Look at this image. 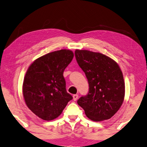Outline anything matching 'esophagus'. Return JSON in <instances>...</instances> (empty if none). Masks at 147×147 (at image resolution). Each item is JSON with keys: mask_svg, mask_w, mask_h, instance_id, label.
Segmentation results:
<instances>
[{"mask_svg": "<svg viewBox=\"0 0 147 147\" xmlns=\"http://www.w3.org/2000/svg\"><path fill=\"white\" fill-rule=\"evenodd\" d=\"M78 99V94H74L73 96V100L74 101H76Z\"/></svg>", "mask_w": 147, "mask_h": 147, "instance_id": "34e87169", "label": "esophagus"}]
</instances>
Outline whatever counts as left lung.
Returning a JSON list of instances; mask_svg holds the SVG:
<instances>
[{
    "mask_svg": "<svg viewBox=\"0 0 147 147\" xmlns=\"http://www.w3.org/2000/svg\"><path fill=\"white\" fill-rule=\"evenodd\" d=\"M75 55L89 84L88 94L79 98L78 105L93 121L111 119L124 100L125 83L121 68L113 59L100 53L76 49Z\"/></svg>",
    "mask_w": 147,
    "mask_h": 147,
    "instance_id": "1",
    "label": "left lung"
}]
</instances>
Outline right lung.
<instances>
[{"mask_svg":"<svg viewBox=\"0 0 147 147\" xmlns=\"http://www.w3.org/2000/svg\"><path fill=\"white\" fill-rule=\"evenodd\" d=\"M74 56L71 50H58L38 58L28 67L23 95L26 106L40 119H57L73 98L66 92L63 73Z\"/></svg>","mask_w":147,"mask_h":147,"instance_id":"add662e5","label":"right lung"}]
</instances>
